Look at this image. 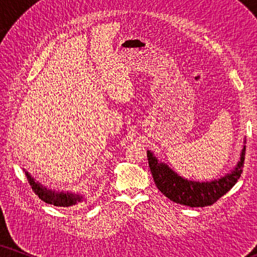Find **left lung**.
Wrapping results in <instances>:
<instances>
[{
  "label": "left lung",
  "instance_id": "1",
  "mask_svg": "<svg viewBox=\"0 0 257 257\" xmlns=\"http://www.w3.org/2000/svg\"><path fill=\"white\" fill-rule=\"evenodd\" d=\"M245 156V146L241 158L230 173L217 180L199 182L181 178L166 164L159 163L151 151H147V159L157 187L163 194L175 203L189 207H207L216 202L226 194L241 177Z\"/></svg>",
  "mask_w": 257,
  "mask_h": 257
}]
</instances>
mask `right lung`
<instances>
[{
  "mask_svg": "<svg viewBox=\"0 0 257 257\" xmlns=\"http://www.w3.org/2000/svg\"><path fill=\"white\" fill-rule=\"evenodd\" d=\"M27 179L33 188V191L38 195V198L43 200L44 202L50 203V205L58 206V207H69L72 205H76L77 202H80L83 200V195L75 194V193L69 192H56L48 189L47 187H43L40 182L35 180L31 175L26 172Z\"/></svg>",
  "mask_w": 257,
  "mask_h": 257,
  "instance_id": "obj_1",
  "label": "right lung"
}]
</instances>
